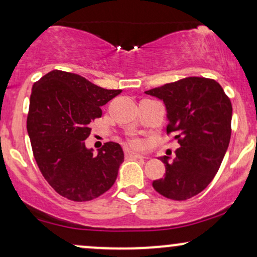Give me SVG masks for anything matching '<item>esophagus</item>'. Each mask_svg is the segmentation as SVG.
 <instances>
[{
    "label": "esophagus",
    "mask_w": 257,
    "mask_h": 257,
    "mask_svg": "<svg viewBox=\"0 0 257 257\" xmlns=\"http://www.w3.org/2000/svg\"><path fill=\"white\" fill-rule=\"evenodd\" d=\"M125 157L127 158V159H144L143 155L137 154V153L128 151V149H125Z\"/></svg>",
    "instance_id": "obj_1"
}]
</instances>
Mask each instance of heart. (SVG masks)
Masks as SVG:
<instances>
[{
    "label": "heart",
    "mask_w": 257,
    "mask_h": 257,
    "mask_svg": "<svg viewBox=\"0 0 257 257\" xmlns=\"http://www.w3.org/2000/svg\"><path fill=\"white\" fill-rule=\"evenodd\" d=\"M131 144L134 147H136V148H141V147H142V141L141 140H138V138H134V140L131 141Z\"/></svg>",
    "instance_id": "1"
}]
</instances>
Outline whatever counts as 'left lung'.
<instances>
[{"mask_svg": "<svg viewBox=\"0 0 257 257\" xmlns=\"http://www.w3.org/2000/svg\"><path fill=\"white\" fill-rule=\"evenodd\" d=\"M166 106V132L175 135L180 148L165 164V177L153 182L159 194L187 200L203 192L214 180L228 148L232 103L215 80L186 77L146 91Z\"/></svg>", "mask_w": 257, "mask_h": 257, "instance_id": "8db88e82", "label": "left lung"}]
</instances>
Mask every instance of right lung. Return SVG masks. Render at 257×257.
I'll return each mask as SVG.
<instances>
[{
    "label": "right lung",
    "instance_id": "right-lung-1",
    "mask_svg": "<svg viewBox=\"0 0 257 257\" xmlns=\"http://www.w3.org/2000/svg\"><path fill=\"white\" fill-rule=\"evenodd\" d=\"M121 93L105 90L77 74L52 70L34 83L27 120L28 135L40 171L58 194L88 201L111 188L123 161L119 143L98 153L86 148L90 123L100 106Z\"/></svg>",
    "mask_w": 257,
    "mask_h": 257
}]
</instances>
